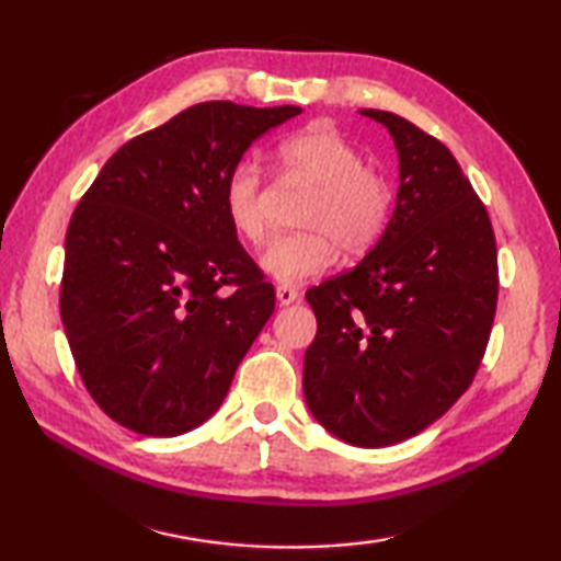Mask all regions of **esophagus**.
Wrapping results in <instances>:
<instances>
[{"instance_id": "obj_1", "label": "esophagus", "mask_w": 561, "mask_h": 561, "mask_svg": "<svg viewBox=\"0 0 561 561\" xmlns=\"http://www.w3.org/2000/svg\"><path fill=\"white\" fill-rule=\"evenodd\" d=\"M299 289H294V287H287V284H279L277 287V301L282 304V307H289V304H294V301H299Z\"/></svg>"}]
</instances>
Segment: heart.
Listing matches in <instances>:
<instances>
[{
  "label": "heart",
  "instance_id": "b5f03b06",
  "mask_svg": "<svg viewBox=\"0 0 561 561\" xmlns=\"http://www.w3.org/2000/svg\"><path fill=\"white\" fill-rule=\"evenodd\" d=\"M284 175L314 187L304 205V232L282 234L264 252L262 267L282 284H299L331 270L344 250L360 257L381 242L393 215V185L381 170L366 165L360 150L329 123H311L277 144ZM225 215L250 244H264L272 232L270 190L262 168L237 163L225 180Z\"/></svg>",
  "mask_w": 561,
  "mask_h": 561
}]
</instances>
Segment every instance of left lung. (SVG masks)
<instances>
[{
  "label": "left lung",
  "mask_w": 561,
  "mask_h": 561,
  "mask_svg": "<svg viewBox=\"0 0 561 561\" xmlns=\"http://www.w3.org/2000/svg\"><path fill=\"white\" fill-rule=\"evenodd\" d=\"M360 113L393 136L401 187L381 242L307 291L317 339L304 356V398L336 438L383 448L468 391L500 277L490 215L450 150L396 113Z\"/></svg>",
  "instance_id": "8db88e82"
}]
</instances>
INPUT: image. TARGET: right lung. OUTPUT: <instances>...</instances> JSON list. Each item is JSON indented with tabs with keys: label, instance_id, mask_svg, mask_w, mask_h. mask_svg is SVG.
Masks as SVG:
<instances>
[{
	"label": "right lung",
	"instance_id": "obj_1",
	"mask_svg": "<svg viewBox=\"0 0 561 561\" xmlns=\"http://www.w3.org/2000/svg\"><path fill=\"white\" fill-rule=\"evenodd\" d=\"M297 106H190L121 146L66 232L61 321L81 381L123 428L173 438L225 401L274 287L225 215L230 170Z\"/></svg>",
	"mask_w": 561,
	"mask_h": 561
}]
</instances>
